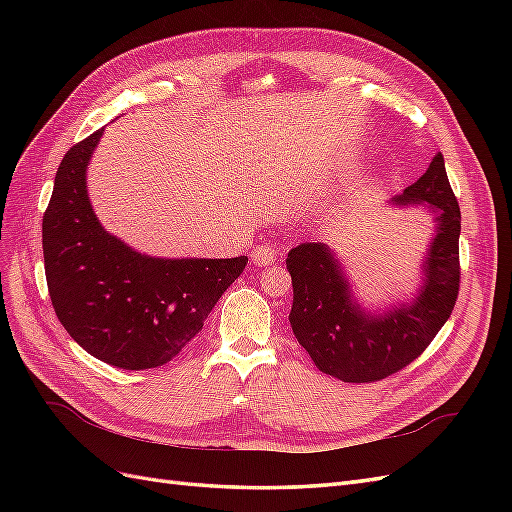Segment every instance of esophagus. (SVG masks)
I'll list each match as a JSON object with an SVG mask.
<instances>
[{
  "label": "esophagus",
  "mask_w": 512,
  "mask_h": 512,
  "mask_svg": "<svg viewBox=\"0 0 512 512\" xmlns=\"http://www.w3.org/2000/svg\"><path fill=\"white\" fill-rule=\"evenodd\" d=\"M275 258H277V250L273 245H269V243H260V245H256L254 247V252H252V262L256 267H269L271 262H275Z\"/></svg>",
  "instance_id": "obj_1"
}]
</instances>
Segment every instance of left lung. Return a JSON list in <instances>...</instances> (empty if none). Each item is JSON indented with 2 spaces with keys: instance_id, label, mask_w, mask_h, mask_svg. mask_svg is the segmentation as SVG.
<instances>
[{
  "instance_id": "8db88e82",
  "label": "left lung",
  "mask_w": 512,
  "mask_h": 512,
  "mask_svg": "<svg viewBox=\"0 0 512 512\" xmlns=\"http://www.w3.org/2000/svg\"><path fill=\"white\" fill-rule=\"evenodd\" d=\"M391 205L427 207L436 222L421 267L423 284L412 301L380 314L367 312L324 243H301L286 258L294 294L288 316L292 333L320 371L342 382H376L410 365L444 327L457 301L461 211L442 153Z\"/></svg>"
}]
</instances>
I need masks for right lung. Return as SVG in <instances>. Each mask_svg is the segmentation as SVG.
Instances as JSON below:
<instances>
[{"instance_id":"1","label":"right lung","mask_w":512,"mask_h":512,"mask_svg":"<svg viewBox=\"0 0 512 512\" xmlns=\"http://www.w3.org/2000/svg\"><path fill=\"white\" fill-rule=\"evenodd\" d=\"M102 130L61 160L42 218L44 273L59 322L96 359L121 369L168 363L203 329L239 258H156L104 230L87 194Z\"/></svg>"}]
</instances>
